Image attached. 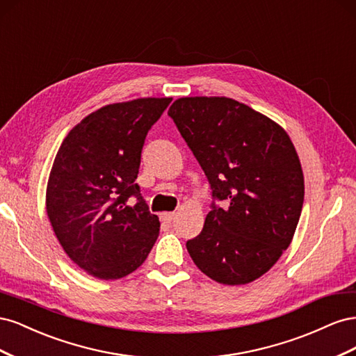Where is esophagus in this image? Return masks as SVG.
<instances>
[{"label":"esophagus","mask_w":356,"mask_h":356,"mask_svg":"<svg viewBox=\"0 0 356 356\" xmlns=\"http://www.w3.org/2000/svg\"><path fill=\"white\" fill-rule=\"evenodd\" d=\"M160 217H161V220H163L165 222H170V221L175 220L177 213L175 212H163V213L160 215Z\"/></svg>","instance_id":"34e87169"}]
</instances>
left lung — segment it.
I'll return each instance as SVG.
<instances>
[{"mask_svg": "<svg viewBox=\"0 0 356 356\" xmlns=\"http://www.w3.org/2000/svg\"><path fill=\"white\" fill-rule=\"evenodd\" d=\"M168 114L212 190L203 230L187 241L190 257L215 282L255 281L289 246L303 208L305 178L293 143L270 118L224 96L179 98Z\"/></svg>", "mask_w": 356, "mask_h": 356, "instance_id": "1", "label": "left lung"}]
</instances>
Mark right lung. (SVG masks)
<instances>
[{"label": "right lung", "instance_id": "obj_1", "mask_svg": "<svg viewBox=\"0 0 356 356\" xmlns=\"http://www.w3.org/2000/svg\"><path fill=\"white\" fill-rule=\"evenodd\" d=\"M170 101L102 106L59 147L47 182V215L63 251L95 277L110 281L135 272L157 239L159 217L135 179L145 136ZM129 197L136 200L129 204Z\"/></svg>", "mask_w": 356, "mask_h": 356}]
</instances>
